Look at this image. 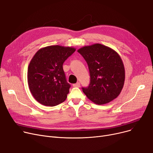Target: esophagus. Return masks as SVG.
I'll return each mask as SVG.
<instances>
[{
    "label": "esophagus",
    "mask_w": 153,
    "mask_h": 153,
    "mask_svg": "<svg viewBox=\"0 0 153 153\" xmlns=\"http://www.w3.org/2000/svg\"><path fill=\"white\" fill-rule=\"evenodd\" d=\"M79 86H80V84H79V82L73 85V86H74V87H79Z\"/></svg>",
    "instance_id": "1"
}]
</instances>
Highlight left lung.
<instances>
[{
	"mask_svg": "<svg viewBox=\"0 0 153 153\" xmlns=\"http://www.w3.org/2000/svg\"><path fill=\"white\" fill-rule=\"evenodd\" d=\"M88 65L90 83L83 92L97 105H104L118 97L125 79L124 65L119 54L107 46L95 43L78 49Z\"/></svg>",
	"mask_w": 153,
	"mask_h": 153,
	"instance_id": "8db88e82",
	"label": "left lung"
}]
</instances>
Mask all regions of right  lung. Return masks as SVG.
I'll return each mask as SVG.
<instances>
[{"instance_id":"1","label":"right lung","mask_w":153,"mask_h":153,"mask_svg":"<svg viewBox=\"0 0 153 153\" xmlns=\"http://www.w3.org/2000/svg\"><path fill=\"white\" fill-rule=\"evenodd\" d=\"M75 50L74 47L50 45L34 55L28 67L27 81L39 103L54 106L66 100L70 85L66 80L63 64Z\"/></svg>"}]
</instances>
